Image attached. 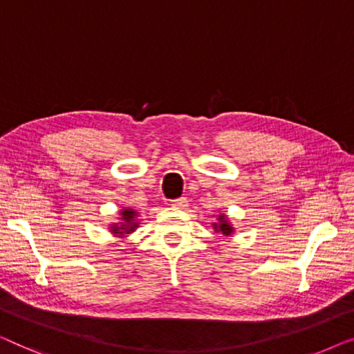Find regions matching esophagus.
<instances>
[{"label":"esophagus","instance_id":"34e87169","mask_svg":"<svg viewBox=\"0 0 354 354\" xmlns=\"http://www.w3.org/2000/svg\"><path fill=\"white\" fill-rule=\"evenodd\" d=\"M170 205L175 207V208H184V207H187V198L186 197L175 198V201H171Z\"/></svg>","mask_w":354,"mask_h":354}]
</instances>
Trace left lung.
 I'll return each mask as SVG.
<instances>
[{
  "label": "left lung",
  "instance_id": "obj_1",
  "mask_svg": "<svg viewBox=\"0 0 354 354\" xmlns=\"http://www.w3.org/2000/svg\"><path fill=\"white\" fill-rule=\"evenodd\" d=\"M213 229H215L216 232L223 234V236H232L234 234V227L231 226V223L227 221L226 215H218V223H213Z\"/></svg>",
  "mask_w": 354,
  "mask_h": 354
}]
</instances>
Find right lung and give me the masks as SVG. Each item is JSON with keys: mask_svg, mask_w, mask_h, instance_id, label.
I'll use <instances>...</instances> for the list:
<instances>
[{"mask_svg": "<svg viewBox=\"0 0 354 354\" xmlns=\"http://www.w3.org/2000/svg\"><path fill=\"white\" fill-rule=\"evenodd\" d=\"M136 218H138V212H134L133 208H123L120 212L122 221L111 225V232L115 234L117 237H123L127 236V234L134 232V229H136L139 225Z\"/></svg>", "mask_w": 354, "mask_h": 354, "instance_id": "right-lung-1", "label": "right lung"}]
</instances>
